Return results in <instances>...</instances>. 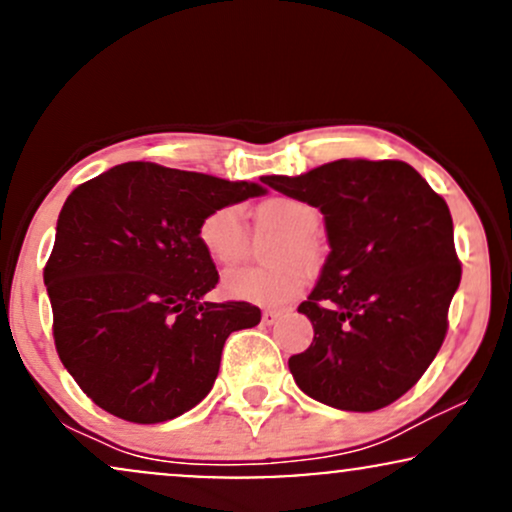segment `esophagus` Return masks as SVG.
Returning <instances> with one entry per match:
<instances>
[{
	"instance_id": "esophagus-1",
	"label": "esophagus",
	"mask_w": 512,
	"mask_h": 512,
	"mask_svg": "<svg viewBox=\"0 0 512 512\" xmlns=\"http://www.w3.org/2000/svg\"><path fill=\"white\" fill-rule=\"evenodd\" d=\"M282 316H285V309H266L263 311V323H266V326H273V323H278Z\"/></svg>"
}]
</instances>
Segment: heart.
Here are the masks:
<instances>
[{
    "label": "heart",
    "instance_id": "heart-1",
    "mask_svg": "<svg viewBox=\"0 0 512 512\" xmlns=\"http://www.w3.org/2000/svg\"><path fill=\"white\" fill-rule=\"evenodd\" d=\"M258 218L285 230V237L275 251L280 266H234L222 275V290L227 297L258 306H280L297 297L304 287V270L290 258H297L306 268L318 266V244L314 234L321 215L302 198L278 196L258 206ZM246 222L239 206H220L206 213L198 225V242L208 258L218 266H230L246 251Z\"/></svg>",
    "mask_w": 512,
    "mask_h": 512
}]
</instances>
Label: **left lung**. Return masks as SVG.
Listing matches in <instances>:
<instances>
[{
	"instance_id": "left-lung-1",
	"label": "left lung",
	"mask_w": 512,
	"mask_h": 512,
	"mask_svg": "<svg viewBox=\"0 0 512 512\" xmlns=\"http://www.w3.org/2000/svg\"><path fill=\"white\" fill-rule=\"evenodd\" d=\"M263 184L323 213L330 254L299 311L314 326L290 371L309 398L374 412L405 395L434 362L460 285L453 218L400 160H335Z\"/></svg>"
}]
</instances>
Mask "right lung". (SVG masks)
<instances>
[{
    "label": "right lung",
    "mask_w": 512,
    "mask_h": 512,
    "mask_svg": "<svg viewBox=\"0 0 512 512\" xmlns=\"http://www.w3.org/2000/svg\"><path fill=\"white\" fill-rule=\"evenodd\" d=\"M263 194L256 182L155 162H124L71 191L45 285L59 359L95 405L158 424L210 393L225 340L258 326L261 309L206 302L218 270L198 225Z\"/></svg>",
    "instance_id": "add662e5"
}]
</instances>
